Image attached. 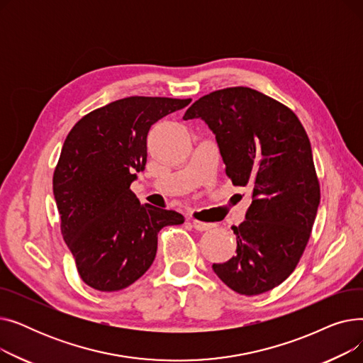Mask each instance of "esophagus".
<instances>
[{
	"mask_svg": "<svg viewBox=\"0 0 363 363\" xmlns=\"http://www.w3.org/2000/svg\"><path fill=\"white\" fill-rule=\"evenodd\" d=\"M191 225L196 228L197 231H207V230H212V228H215V223L200 222V220H197V219H191Z\"/></svg>",
	"mask_w": 363,
	"mask_h": 363,
	"instance_id": "1",
	"label": "esophagus"
}]
</instances>
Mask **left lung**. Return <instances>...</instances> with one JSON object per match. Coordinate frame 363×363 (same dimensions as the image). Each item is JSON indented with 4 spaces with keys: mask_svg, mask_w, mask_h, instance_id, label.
<instances>
[{
    "mask_svg": "<svg viewBox=\"0 0 363 363\" xmlns=\"http://www.w3.org/2000/svg\"><path fill=\"white\" fill-rule=\"evenodd\" d=\"M194 118L216 135L226 177L252 186L253 197L245 220L231 228L237 255L212 268L238 294L269 291L296 269L318 212L320 185L308 133L290 107L247 86L203 95L184 114Z\"/></svg>",
    "mask_w": 363,
    "mask_h": 363,
    "instance_id": "8db88e82",
    "label": "left lung"
}]
</instances>
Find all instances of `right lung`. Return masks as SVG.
<instances>
[{
	"mask_svg": "<svg viewBox=\"0 0 363 363\" xmlns=\"http://www.w3.org/2000/svg\"><path fill=\"white\" fill-rule=\"evenodd\" d=\"M191 99L126 97L89 111L74 123L52 175L62 235L82 281L119 291L141 278L157 252L163 226L184 216L141 204L130 191L147 162V133Z\"/></svg>",
	"mask_w": 363,
	"mask_h": 363,
	"instance_id": "add662e5",
	"label": "right lung"
}]
</instances>
